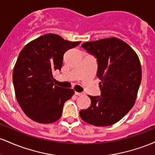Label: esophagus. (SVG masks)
Listing matches in <instances>:
<instances>
[{"instance_id":"obj_1","label":"esophagus","mask_w":155,"mask_h":155,"mask_svg":"<svg viewBox=\"0 0 155 155\" xmlns=\"http://www.w3.org/2000/svg\"><path fill=\"white\" fill-rule=\"evenodd\" d=\"M74 94H75V95H77V96H81V95L83 94L82 93H80V92H77V91L74 92Z\"/></svg>"}]
</instances>
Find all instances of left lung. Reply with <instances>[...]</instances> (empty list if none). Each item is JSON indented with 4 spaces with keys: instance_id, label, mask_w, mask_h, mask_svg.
<instances>
[{
    "instance_id": "1",
    "label": "left lung",
    "mask_w": 155,
    "mask_h": 155,
    "mask_svg": "<svg viewBox=\"0 0 155 155\" xmlns=\"http://www.w3.org/2000/svg\"><path fill=\"white\" fill-rule=\"evenodd\" d=\"M81 46L97 59L101 97L88 95L91 106L80 111V116L89 124L110 126L135 104L141 82L140 60L129 45L116 37L86 41Z\"/></svg>"
}]
</instances>
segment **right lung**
Segmentation results:
<instances>
[{
    "instance_id": "obj_1",
    "label": "right lung",
    "mask_w": 155,
    "mask_h": 155,
    "mask_svg": "<svg viewBox=\"0 0 155 155\" xmlns=\"http://www.w3.org/2000/svg\"><path fill=\"white\" fill-rule=\"evenodd\" d=\"M80 43L47 34L22 48L12 78L17 102L33 121L50 124L61 118L64 103L74 91L55 85L53 72L61 70L65 52Z\"/></svg>"
}]
</instances>
